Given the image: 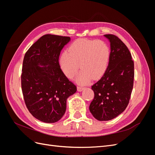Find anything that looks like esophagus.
<instances>
[{"label": "esophagus", "instance_id": "esophagus-1", "mask_svg": "<svg viewBox=\"0 0 155 155\" xmlns=\"http://www.w3.org/2000/svg\"><path fill=\"white\" fill-rule=\"evenodd\" d=\"M84 87H80V86H78V87H77V89H78V91H79V92H81L82 91H83L84 90Z\"/></svg>", "mask_w": 155, "mask_h": 155}]
</instances>
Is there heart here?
I'll list each match as a JSON object with an SVG mask.
<instances>
[{
    "mask_svg": "<svg viewBox=\"0 0 155 155\" xmlns=\"http://www.w3.org/2000/svg\"><path fill=\"white\" fill-rule=\"evenodd\" d=\"M110 57V48L105 42L79 39L70 45L68 51L61 54L59 63L62 72L69 79L74 78L80 67L81 70L76 81L84 85L92 78L97 79L105 73Z\"/></svg>",
    "mask_w": 155,
    "mask_h": 155,
    "instance_id": "1",
    "label": "heart"
}]
</instances>
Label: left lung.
<instances>
[{"mask_svg":"<svg viewBox=\"0 0 155 155\" xmlns=\"http://www.w3.org/2000/svg\"><path fill=\"white\" fill-rule=\"evenodd\" d=\"M104 37L110 42L109 63L103 76L92 86L94 97L89 106L92 116L99 121L112 120L125 110L134 76V62L126 45L116 35Z\"/></svg>","mask_w":155,"mask_h":155,"instance_id":"left-lung-1","label":"left lung"}]
</instances>
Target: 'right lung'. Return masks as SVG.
Returning <instances> with one entry per match:
<instances>
[{
  "label": "right lung",
  "mask_w": 155,
  "mask_h": 155,
  "mask_svg": "<svg viewBox=\"0 0 155 155\" xmlns=\"http://www.w3.org/2000/svg\"><path fill=\"white\" fill-rule=\"evenodd\" d=\"M70 37L46 34L33 44L23 60L21 87L31 115L55 123L65 113L68 97L76 92L60 68L59 57Z\"/></svg>",
  "instance_id": "1"
}]
</instances>
